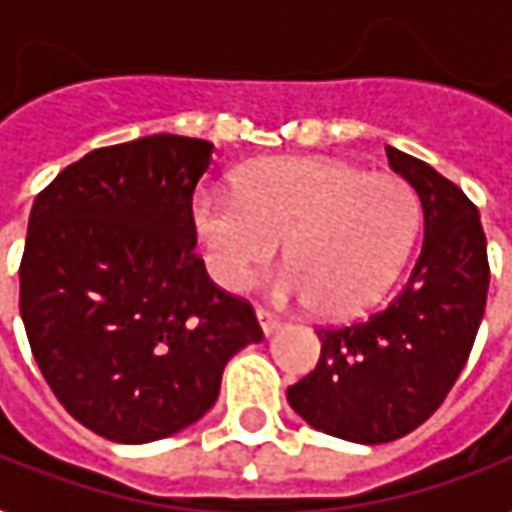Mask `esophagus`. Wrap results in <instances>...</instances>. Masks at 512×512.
I'll return each mask as SVG.
<instances>
[{
	"instance_id": "esophagus-1",
	"label": "esophagus",
	"mask_w": 512,
	"mask_h": 512,
	"mask_svg": "<svg viewBox=\"0 0 512 512\" xmlns=\"http://www.w3.org/2000/svg\"><path fill=\"white\" fill-rule=\"evenodd\" d=\"M257 321H260V327H263L266 335H271V332L280 327V318L274 316V313H268V310H263V307H257Z\"/></svg>"
}]
</instances>
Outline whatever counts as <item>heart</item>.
<instances>
[{
    "mask_svg": "<svg viewBox=\"0 0 512 512\" xmlns=\"http://www.w3.org/2000/svg\"><path fill=\"white\" fill-rule=\"evenodd\" d=\"M191 221L221 288L244 291L285 241L291 266L274 277V293L346 318L377 305L402 274L421 207L399 174L302 157L246 169L238 194L199 191Z\"/></svg>",
    "mask_w": 512,
    "mask_h": 512,
    "instance_id": "heart-1",
    "label": "heart"
}]
</instances>
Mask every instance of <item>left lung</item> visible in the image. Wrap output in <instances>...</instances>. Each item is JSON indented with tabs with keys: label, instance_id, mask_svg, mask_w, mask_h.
Wrapping results in <instances>:
<instances>
[{
	"label": "left lung",
	"instance_id": "left-lung-1",
	"mask_svg": "<svg viewBox=\"0 0 512 512\" xmlns=\"http://www.w3.org/2000/svg\"><path fill=\"white\" fill-rule=\"evenodd\" d=\"M385 152L421 199V255L391 302L318 327V366L288 388L310 427L355 443L396 441L443 405L471 355L491 280L474 202L424 160Z\"/></svg>",
	"mask_w": 512,
	"mask_h": 512
}]
</instances>
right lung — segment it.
<instances>
[{"label": "right lung", "instance_id": "right-lung-1", "mask_svg": "<svg viewBox=\"0 0 512 512\" xmlns=\"http://www.w3.org/2000/svg\"><path fill=\"white\" fill-rule=\"evenodd\" d=\"M213 144L149 135L102 146L35 196L19 310L71 416L116 443L185 430L235 352L263 341L252 305L207 277L191 202Z\"/></svg>", "mask_w": 512, "mask_h": 512}]
</instances>
